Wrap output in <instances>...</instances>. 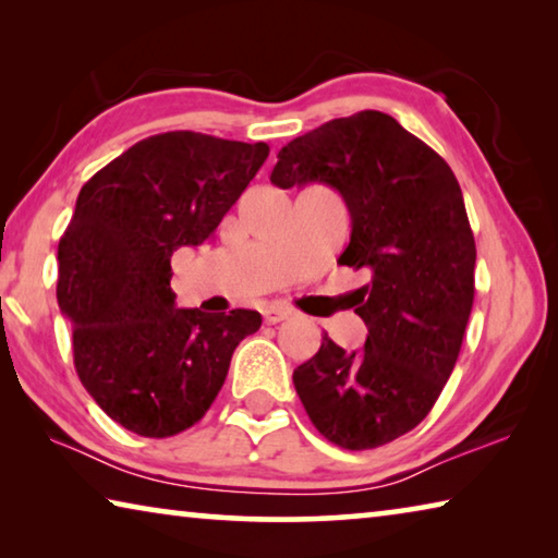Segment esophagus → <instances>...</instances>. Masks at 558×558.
Here are the masks:
<instances>
[{"label":"esophagus","instance_id":"obj_1","mask_svg":"<svg viewBox=\"0 0 558 558\" xmlns=\"http://www.w3.org/2000/svg\"><path fill=\"white\" fill-rule=\"evenodd\" d=\"M292 313L288 307L282 305H268L266 310H263V319H266V325H278V323H286V319L290 317Z\"/></svg>","mask_w":558,"mask_h":558}]
</instances>
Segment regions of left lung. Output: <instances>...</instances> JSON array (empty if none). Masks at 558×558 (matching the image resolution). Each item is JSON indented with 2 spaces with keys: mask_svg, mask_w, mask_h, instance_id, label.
Listing matches in <instances>:
<instances>
[{
  "mask_svg": "<svg viewBox=\"0 0 558 558\" xmlns=\"http://www.w3.org/2000/svg\"><path fill=\"white\" fill-rule=\"evenodd\" d=\"M270 182L335 186L352 216L339 263L372 272L354 292L369 335L356 352L325 335L292 381L329 442L386 446L430 413L465 337L477 251L458 179L391 116L362 110L288 143Z\"/></svg>",
  "mask_w": 558,
  "mask_h": 558,
  "instance_id": "left-lung-1",
  "label": "left lung"
}]
</instances>
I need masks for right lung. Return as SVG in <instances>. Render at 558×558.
<instances>
[{
	"instance_id": "obj_1",
	"label": "right lung",
	"mask_w": 558,
	"mask_h": 558,
	"mask_svg": "<svg viewBox=\"0 0 558 558\" xmlns=\"http://www.w3.org/2000/svg\"><path fill=\"white\" fill-rule=\"evenodd\" d=\"M270 147L192 130L140 140L83 184L59 241L61 313L81 384L145 438L204 418L256 310L206 315L174 305L172 253L214 235Z\"/></svg>"
}]
</instances>
